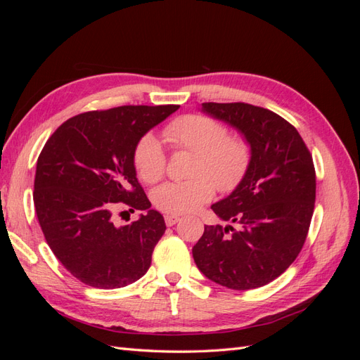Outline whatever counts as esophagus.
Segmentation results:
<instances>
[{"instance_id": "esophagus-1", "label": "esophagus", "mask_w": 360, "mask_h": 360, "mask_svg": "<svg viewBox=\"0 0 360 360\" xmlns=\"http://www.w3.org/2000/svg\"><path fill=\"white\" fill-rule=\"evenodd\" d=\"M179 221H180V217L176 216V214H167V216H165V224H167L168 226L176 225Z\"/></svg>"}]
</instances>
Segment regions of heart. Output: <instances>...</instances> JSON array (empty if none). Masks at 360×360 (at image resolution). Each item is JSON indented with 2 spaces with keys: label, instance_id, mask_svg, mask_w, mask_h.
Returning a JSON list of instances; mask_svg holds the SVG:
<instances>
[{
  "label": "heart",
  "instance_id": "1",
  "mask_svg": "<svg viewBox=\"0 0 360 360\" xmlns=\"http://www.w3.org/2000/svg\"><path fill=\"white\" fill-rule=\"evenodd\" d=\"M163 138L176 151H191L195 158L184 181H168L156 188L151 200L167 214H184L209 202L216 188L224 193L236 191L252 163V146L240 134H228L225 124L201 115L188 114L172 120ZM134 165L144 183H156L167 172V156L153 135H144L134 150Z\"/></svg>",
  "mask_w": 360,
  "mask_h": 360
}]
</instances>
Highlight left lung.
<instances>
[{
  "label": "left lung",
  "instance_id": "obj_1",
  "mask_svg": "<svg viewBox=\"0 0 360 360\" xmlns=\"http://www.w3.org/2000/svg\"><path fill=\"white\" fill-rule=\"evenodd\" d=\"M202 108L240 130L254 156L240 186L212 205L238 230L205 225L193 259L226 288L263 287L284 274L307 240L317 184L312 155L297 129L266 108L243 102H205Z\"/></svg>",
  "mask_w": 360,
  "mask_h": 360
}]
</instances>
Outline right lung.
<instances>
[{
    "mask_svg": "<svg viewBox=\"0 0 360 360\" xmlns=\"http://www.w3.org/2000/svg\"><path fill=\"white\" fill-rule=\"evenodd\" d=\"M179 108L124 105L82 112L43 147L32 192L37 219L53 255L85 285L126 287L148 270L167 226L138 183L134 150ZM122 210L148 214L117 227L113 214Z\"/></svg>",
    "mask_w": 360,
    "mask_h": 360,
    "instance_id": "right-lung-1",
    "label": "right lung"
}]
</instances>
